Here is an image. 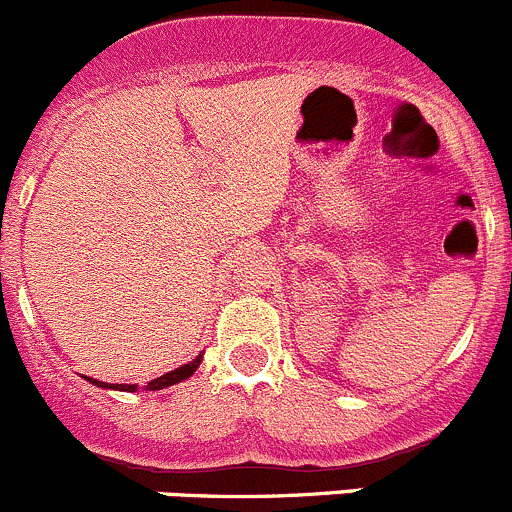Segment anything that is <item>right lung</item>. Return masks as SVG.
Returning a JSON list of instances; mask_svg holds the SVG:
<instances>
[{
    "mask_svg": "<svg viewBox=\"0 0 512 512\" xmlns=\"http://www.w3.org/2000/svg\"><path fill=\"white\" fill-rule=\"evenodd\" d=\"M198 365H201V355H198L196 360H191V363L181 365V368L171 370V373H166V375H161V378L152 380V383H147L144 387H147V390H161V387H169V385L181 383V380L191 378V375L196 373ZM88 380H90V383L98 385V387H112V390H125V392H134V390H137V385H107V383H100V380H93V378H88Z\"/></svg>",
    "mask_w": 512,
    "mask_h": 512,
    "instance_id": "1",
    "label": "right lung"
}]
</instances>
